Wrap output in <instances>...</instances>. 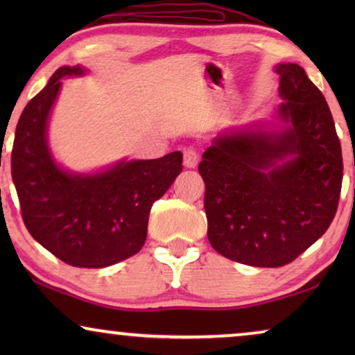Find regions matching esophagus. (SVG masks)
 I'll return each instance as SVG.
<instances>
[{
  "instance_id": "1",
  "label": "esophagus",
  "mask_w": 355,
  "mask_h": 355,
  "mask_svg": "<svg viewBox=\"0 0 355 355\" xmlns=\"http://www.w3.org/2000/svg\"><path fill=\"white\" fill-rule=\"evenodd\" d=\"M184 164H186L187 168H196L197 163H198V158H200V155H198V150L191 145V147H186L184 148Z\"/></svg>"
}]
</instances>
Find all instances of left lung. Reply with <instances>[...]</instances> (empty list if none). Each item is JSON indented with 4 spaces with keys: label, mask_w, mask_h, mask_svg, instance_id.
Segmentation results:
<instances>
[{
    "label": "left lung",
    "mask_w": 355,
    "mask_h": 355,
    "mask_svg": "<svg viewBox=\"0 0 355 355\" xmlns=\"http://www.w3.org/2000/svg\"><path fill=\"white\" fill-rule=\"evenodd\" d=\"M283 134H221L198 164L208 241L244 265H288L324 234L343 184L341 142L322 92L297 64H279ZM288 154L293 159L277 162Z\"/></svg>",
    "instance_id": "8db88e82"
}]
</instances>
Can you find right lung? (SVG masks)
Wrapping results in <instances>:
<instances>
[{
  "instance_id": "1",
  "label": "right lung",
  "mask_w": 355,
  "mask_h": 355,
  "mask_svg": "<svg viewBox=\"0 0 355 355\" xmlns=\"http://www.w3.org/2000/svg\"><path fill=\"white\" fill-rule=\"evenodd\" d=\"M60 67L19 118L11 173L24 225L33 239L67 265L103 268L129 259L147 239L148 215L182 171V153L119 163L95 176L61 171L46 147V121L64 76Z\"/></svg>"
}]
</instances>
